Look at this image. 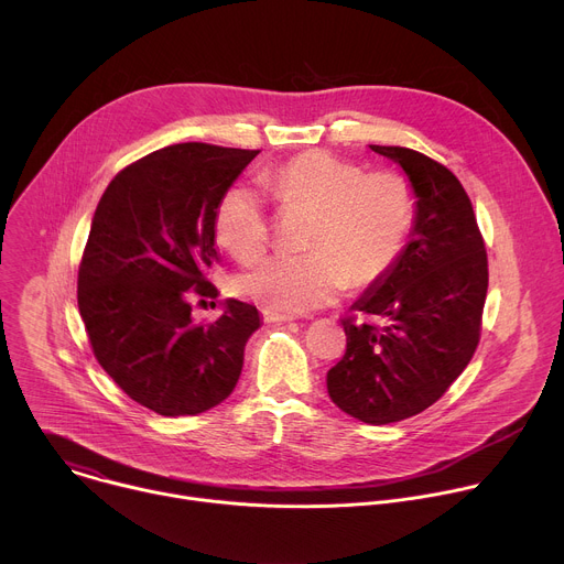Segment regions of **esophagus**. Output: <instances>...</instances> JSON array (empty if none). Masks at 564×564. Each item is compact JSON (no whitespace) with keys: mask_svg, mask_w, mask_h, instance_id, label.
I'll return each mask as SVG.
<instances>
[{"mask_svg":"<svg viewBox=\"0 0 564 564\" xmlns=\"http://www.w3.org/2000/svg\"><path fill=\"white\" fill-rule=\"evenodd\" d=\"M263 318L268 321V324H281V321H294L296 316L294 314H288V312H276V310H263Z\"/></svg>","mask_w":564,"mask_h":564,"instance_id":"1","label":"esophagus"}]
</instances>
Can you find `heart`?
Instances as JSON below:
<instances>
[{
  "label": "heart",
  "instance_id": "heart-1",
  "mask_svg": "<svg viewBox=\"0 0 564 564\" xmlns=\"http://www.w3.org/2000/svg\"><path fill=\"white\" fill-rule=\"evenodd\" d=\"M285 205L316 212L310 254H274L236 276V290L270 310L301 314L337 301L352 283L383 279L401 257L415 218V196L399 174H366L326 151L299 153L265 176ZM214 231L238 259L268 246L261 194L246 183L225 189Z\"/></svg>",
  "mask_w": 564,
  "mask_h": 564
}]
</instances>
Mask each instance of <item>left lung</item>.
I'll return each instance as SVG.
<instances>
[{"label":"left lung","mask_w":564,"mask_h":564,"mask_svg":"<svg viewBox=\"0 0 564 564\" xmlns=\"http://www.w3.org/2000/svg\"><path fill=\"white\" fill-rule=\"evenodd\" d=\"M370 149L406 174L415 218L392 270L341 318L346 355L326 383L346 415L381 426L426 411L468 366L489 263L473 205L453 172L406 147Z\"/></svg>","instance_id":"obj_1"}]
</instances>
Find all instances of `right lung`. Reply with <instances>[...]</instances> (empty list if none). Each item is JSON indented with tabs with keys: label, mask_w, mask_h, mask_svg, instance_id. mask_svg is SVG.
Here are the masks:
<instances>
[{
	"label": "right lung",
	"mask_w": 564,
	"mask_h": 564,
	"mask_svg": "<svg viewBox=\"0 0 564 564\" xmlns=\"http://www.w3.org/2000/svg\"><path fill=\"white\" fill-rule=\"evenodd\" d=\"M259 151L203 142L158 149L102 194L77 274V307L94 355L144 409L200 415L225 401L261 326L257 305L225 299L196 324L194 296H216L214 214Z\"/></svg>",
	"instance_id": "right-lung-1"
}]
</instances>
